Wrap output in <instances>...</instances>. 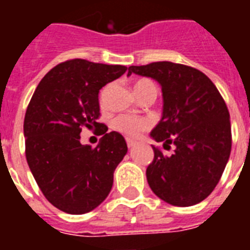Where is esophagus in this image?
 I'll use <instances>...</instances> for the list:
<instances>
[{"label":"esophagus","mask_w":250,"mask_h":250,"mask_svg":"<svg viewBox=\"0 0 250 250\" xmlns=\"http://www.w3.org/2000/svg\"><path fill=\"white\" fill-rule=\"evenodd\" d=\"M127 145H128L129 149H132V148H135L136 143H135V141H132V140H129V139H127Z\"/></svg>","instance_id":"esophagus-1"}]
</instances>
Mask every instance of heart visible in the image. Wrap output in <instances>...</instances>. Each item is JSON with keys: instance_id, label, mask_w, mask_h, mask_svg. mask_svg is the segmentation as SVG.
<instances>
[{"instance_id": "1", "label": "heart", "mask_w": 250, "mask_h": 250, "mask_svg": "<svg viewBox=\"0 0 250 250\" xmlns=\"http://www.w3.org/2000/svg\"><path fill=\"white\" fill-rule=\"evenodd\" d=\"M145 88H156L153 85L152 82L149 80H137L135 85H133V90L135 93L140 92V90L145 89ZM106 90L102 92L101 96V102H104L105 100ZM149 122L146 119H143V118L132 117V115H119L113 121V128L118 132H121L122 135L129 137V139H136L141 135V132H144L145 129H148Z\"/></svg>"}]
</instances>
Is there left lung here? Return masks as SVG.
I'll use <instances>...</instances> for the list:
<instances>
[{"label":"left lung","mask_w":250,"mask_h":250,"mask_svg":"<svg viewBox=\"0 0 250 250\" xmlns=\"http://www.w3.org/2000/svg\"><path fill=\"white\" fill-rule=\"evenodd\" d=\"M152 78L162 88L164 110L150 137L174 145L164 156L153 146L146 168L150 189L174 206L205 200L219 182L231 153V123L225 100L213 82L196 68L172 62L129 66L128 75Z\"/></svg>","instance_id":"obj_1"}]
</instances>
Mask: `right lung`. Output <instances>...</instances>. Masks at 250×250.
I'll return each instance as SVG.
<instances>
[{"instance_id": "right-lung-1", "label": "right lung", "mask_w": 250, "mask_h": 250, "mask_svg": "<svg viewBox=\"0 0 250 250\" xmlns=\"http://www.w3.org/2000/svg\"><path fill=\"white\" fill-rule=\"evenodd\" d=\"M127 71L121 64L71 60L41 79L24 117L25 158L50 204L67 214H85L111 190L114 171L127 154L119 132L98 123V92ZM102 128L96 148L80 143V132Z\"/></svg>"}]
</instances>
